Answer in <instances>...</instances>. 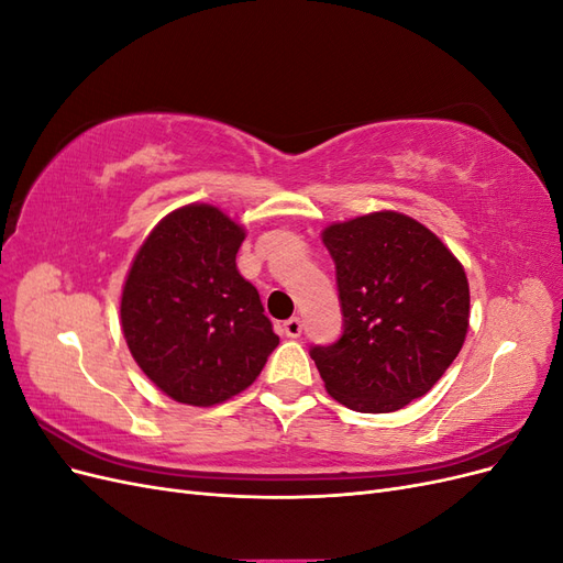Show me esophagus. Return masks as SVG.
I'll list each match as a JSON object with an SVG mask.
<instances>
[{"mask_svg": "<svg viewBox=\"0 0 563 563\" xmlns=\"http://www.w3.org/2000/svg\"><path fill=\"white\" fill-rule=\"evenodd\" d=\"M284 333H286L288 338H298V335L302 333V321H300L298 317L286 319V321H284Z\"/></svg>", "mask_w": 563, "mask_h": 563, "instance_id": "esophagus-1", "label": "esophagus"}]
</instances>
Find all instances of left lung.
<instances>
[{
  "label": "left lung",
  "instance_id": "left-lung-1",
  "mask_svg": "<svg viewBox=\"0 0 563 563\" xmlns=\"http://www.w3.org/2000/svg\"><path fill=\"white\" fill-rule=\"evenodd\" d=\"M335 263L343 333L312 345L327 391L360 413H389L428 395L470 327L463 265L418 220L395 211L323 230Z\"/></svg>",
  "mask_w": 563,
  "mask_h": 563
}]
</instances>
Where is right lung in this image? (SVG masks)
Returning a JSON list of instances; mask_svg holds the SVG:
<instances>
[{"label": "right lung", "instance_id": "obj_1", "mask_svg": "<svg viewBox=\"0 0 563 563\" xmlns=\"http://www.w3.org/2000/svg\"><path fill=\"white\" fill-rule=\"evenodd\" d=\"M244 230L209 203L150 232L122 291L135 364L168 397L213 406L246 389L279 345L258 291L236 269Z\"/></svg>", "mask_w": 563, "mask_h": 563}]
</instances>
